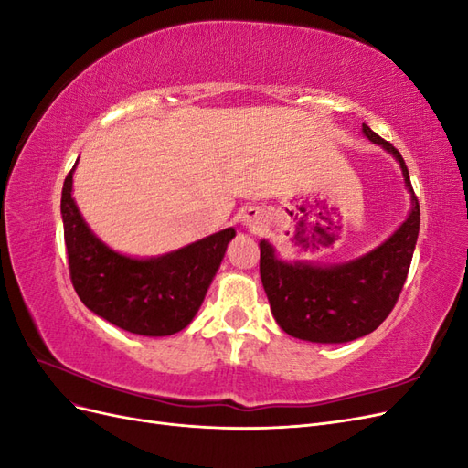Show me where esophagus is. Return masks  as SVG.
<instances>
[{"label":"esophagus","mask_w":468,"mask_h":468,"mask_svg":"<svg viewBox=\"0 0 468 468\" xmlns=\"http://www.w3.org/2000/svg\"><path fill=\"white\" fill-rule=\"evenodd\" d=\"M242 224L244 226H248L250 230H261L263 229V224H265V217H263V212L260 210V208H256V207H250L246 212H244V217H242Z\"/></svg>","instance_id":"esophagus-1"}]
</instances>
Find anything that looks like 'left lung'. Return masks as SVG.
Instances as JSON below:
<instances>
[{"mask_svg": "<svg viewBox=\"0 0 468 468\" xmlns=\"http://www.w3.org/2000/svg\"><path fill=\"white\" fill-rule=\"evenodd\" d=\"M363 134L390 152L402 167L412 210L387 242L342 265L289 263L260 242V275L277 324L292 337L346 344L377 330L399 301L420 232V203L400 152L363 124Z\"/></svg>", "mask_w": 468, "mask_h": 468, "instance_id": "obj_1", "label": "left lung"}]
</instances>
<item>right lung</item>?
<instances>
[{
    "label": "right lung",
    "mask_w": 468,
    "mask_h": 468,
    "mask_svg": "<svg viewBox=\"0 0 468 468\" xmlns=\"http://www.w3.org/2000/svg\"><path fill=\"white\" fill-rule=\"evenodd\" d=\"M76 167V165H74ZM74 167L64 179L62 220L69 279L93 314L138 335H172L187 328L217 275L234 229L160 258L112 251L83 220L72 197Z\"/></svg>",
    "instance_id": "right-lung-1"
}]
</instances>
